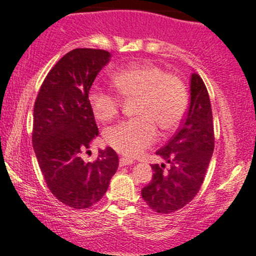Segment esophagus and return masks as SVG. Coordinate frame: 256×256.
I'll list each match as a JSON object with an SVG mask.
<instances>
[{
  "mask_svg": "<svg viewBox=\"0 0 256 256\" xmlns=\"http://www.w3.org/2000/svg\"><path fill=\"white\" fill-rule=\"evenodd\" d=\"M134 164V161L131 160V158H120L119 160V165L120 166H128V165H132Z\"/></svg>",
  "mask_w": 256,
  "mask_h": 256,
  "instance_id": "esophagus-1",
  "label": "esophagus"
}]
</instances>
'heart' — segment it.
<instances>
[{
	"label": "heart",
	"instance_id": "heart-1",
	"mask_svg": "<svg viewBox=\"0 0 256 256\" xmlns=\"http://www.w3.org/2000/svg\"><path fill=\"white\" fill-rule=\"evenodd\" d=\"M110 80L122 100L136 98L134 114L138 116L112 126L104 134L106 142L126 156H137L154 144L156 126L172 132L185 118L189 106L185 83L162 67L132 64L114 72ZM88 98L94 116L101 122L114 119L122 110V99L104 88L92 86Z\"/></svg>",
	"mask_w": 256,
	"mask_h": 256
}]
</instances>
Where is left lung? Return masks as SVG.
I'll use <instances>...</instances> for the list:
<instances>
[{"label": "left lung", "instance_id": "8db88e82", "mask_svg": "<svg viewBox=\"0 0 256 256\" xmlns=\"http://www.w3.org/2000/svg\"><path fill=\"white\" fill-rule=\"evenodd\" d=\"M214 150L212 106L207 88L198 73L190 80V107L183 125L156 152L171 165H152V178L142 189L152 210L170 214L183 208L198 192Z\"/></svg>", "mask_w": 256, "mask_h": 256}]
</instances>
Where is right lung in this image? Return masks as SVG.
Segmentation results:
<instances>
[{"label":"right lung","mask_w":256,"mask_h":256,"mask_svg":"<svg viewBox=\"0 0 256 256\" xmlns=\"http://www.w3.org/2000/svg\"><path fill=\"white\" fill-rule=\"evenodd\" d=\"M110 56L102 49L67 52L46 74L34 102L32 144L38 165L52 195L74 210L98 204L119 165L112 148L100 150L94 162L80 156L98 134L88 95Z\"/></svg>","instance_id":"add662e5"}]
</instances>
